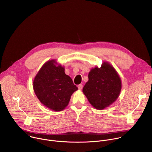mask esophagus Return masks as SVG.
<instances>
[{"label":"esophagus","mask_w":152,"mask_h":152,"mask_svg":"<svg viewBox=\"0 0 152 152\" xmlns=\"http://www.w3.org/2000/svg\"><path fill=\"white\" fill-rule=\"evenodd\" d=\"M82 88H83V85H82V84H80V85H78V89H79V90H81L82 89Z\"/></svg>","instance_id":"obj_1"}]
</instances>
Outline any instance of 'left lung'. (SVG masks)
<instances>
[{"label":"left lung","mask_w":152,"mask_h":152,"mask_svg":"<svg viewBox=\"0 0 152 152\" xmlns=\"http://www.w3.org/2000/svg\"><path fill=\"white\" fill-rule=\"evenodd\" d=\"M121 88V79L117 73L104 62L100 68L96 67L89 73L83 93L95 108L102 110L116 100Z\"/></svg>","instance_id":"left-lung-1"}]
</instances>
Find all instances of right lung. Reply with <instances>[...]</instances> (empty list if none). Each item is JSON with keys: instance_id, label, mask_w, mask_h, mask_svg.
Segmentation results:
<instances>
[{"instance_id": "right-lung-1", "label": "right lung", "mask_w": 152, "mask_h": 152, "mask_svg": "<svg viewBox=\"0 0 152 152\" xmlns=\"http://www.w3.org/2000/svg\"><path fill=\"white\" fill-rule=\"evenodd\" d=\"M54 60L44 64L35 77L34 90L39 101L50 110L59 111L66 107L72 94L77 90L72 78Z\"/></svg>"}]
</instances>
